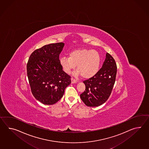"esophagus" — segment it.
Listing matches in <instances>:
<instances>
[{
    "label": "esophagus",
    "mask_w": 149,
    "mask_h": 149,
    "mask_svg": "<svg viewBox=\"0 0 149 149\" xmlns=\"http://www.w3.org/2000/svg\"><path fill=\"white\" fill-rule=\"evenodd\" d=\"M71 81H72V84H76L77 83L76 80H74L73 78H71Z\"/></svg>",
    "instance_id": "34e87169"
}]
</instances>
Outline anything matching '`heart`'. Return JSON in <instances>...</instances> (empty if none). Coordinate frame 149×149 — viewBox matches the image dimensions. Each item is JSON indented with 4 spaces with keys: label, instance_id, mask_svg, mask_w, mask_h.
I'll use <instances>...</instances> for the list:
<instances>
[{
    "label": "heart",
    "instance_id": "obj_1",
    "mask_svg": "<svg viewBox=\"0 0 149 149\" xmlns=\"http://www.w3.org/2000/svg\"><path fill=\"white\" fill-rule=\"evenodd\" d=\"M60 64L65 73L69 74L75 69L76 76L82 75L84 79L91 78L97 73L101 64V58L98 52L88 49H78L72 51L69 57H62Z\"/></svg>",
    "mask_w": 149,
    "mask_h": 149
}]
</instances>
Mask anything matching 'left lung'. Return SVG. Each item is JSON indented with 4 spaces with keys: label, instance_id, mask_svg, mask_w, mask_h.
Instances as JSON below:
<instances>
[{
    "label": "left lung",
    "instance_id": "left-lung-1",
    "mask_svg": "<svg viewBox=\"0 0 149 149\" xmlns=\"http://www.w3.org/2000/svg\"><path fill=\"white\" fill-rule=\"evenodd\" d=\"M117 65L113 56L106 53L101 68L94 77L84 81L86 89L80 97L88 107H98L109 98L116 80Z\"/></svg>",
    "mask_w": 149,
    "mask_h": 149
}]
</instances>
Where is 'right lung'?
<instances>
[{"label":"right lung","mask_w":149,"mask_h":149,"mask_svg":"<svg viewBox=\"0 0 149 149\" xmlns=\"http://www.w3.org/2000/svg\"><path fill=\"white\" fill-rule=\"evenodd\" d=\"M65 44L45 45L34 51L27 64V73L34 97L46 105L58 101L65 88L71 83L70 76L62 70L59 55Z\"/></svg>","instance_id":"obj_1"}]
</instances>
